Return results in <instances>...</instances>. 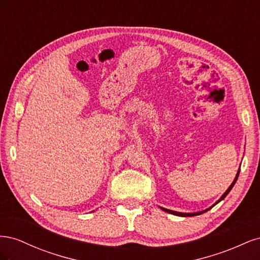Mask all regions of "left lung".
<instances>
[{"label":"left lung","mask_w":260,"mask_h":260,"mask_svg":"<svg viewBox=\"0 0 260 260\" xmlns=\"http://www.w3.org/2000/svg\"><path fill=\"white\" fill-rule=\"evenodd\" d=\"M239 175H240V169H239V171H238V174H237V176H235V178H234V180H233V182L231 183V185L229 186V188H228V190L223 193V195L221 196V198H220L214 205L212 206H210L209 208H207V209H205V210H202V211H199V212H179V211H174V210H170V209H167V208H162V207H160L164 211H166V212H169V214H171V215H175V216H180V217H192V216H198V215H201V214H204V212H206V211H208L209 209H211L212 207H214L216 204H218L220 201H222L225 196L229 194V192L231 191V188L233 187V185L235 184V182H237V180H238V178H239Z\"/></svg>","instance_id":"1"}]
</instances>
